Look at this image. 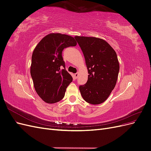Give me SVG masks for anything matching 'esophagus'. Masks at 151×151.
Returning a JSON list of instances; mask_svg holds the SVG:
<instances>
[{
    "instance_id": "obj_1",
    "label": "esophagus",
    "mask_w": 151,
    "mask_h": 151,
    "mask_svg": "<svg viewBox=\"0 0 151 151\" xmlns=\"http://www.w3.org/2000/svg\"><path fill=\"white\" fill-rule=\"evenodd\" d=\"M74 76H75V78H76V79H77V77H78V76H79V73H78V72L76 73V74H74Z\"/></svg>"
}]
</instances>
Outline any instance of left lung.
<instances>
[{
    "mask_svg": "<svg viewBox=\"0 0 151 151\" xmlns=\"http://www.w3.org/2000/svg\"><path fill=\"white\" fill-rule=\"evenodd\" d=\"M83 52L88 79L79 86L83 99L92 104L103 103L115 88L120 70L116 53L106 41L95 37H74Z\"/></svg>",
    "mask_w": 151,
    "mask_h": 151,
    "instance_id": "1",
    "label": "left lung"
}]
</instances>
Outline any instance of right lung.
I'll return each mask as SVG.
<instances>
[{"instance_id": "obj_1", "label": "right lung", "mask_w": 151, "mask_h": 151, "mask_svg": "<svg viewBox=\"0 0 151 151\" xmlns=\"http://www.w3.org/2000/svg\"><path fill=\"white\" fill-rule=\"evenodd\" d=\"M76 45L70 36L50 33L35 47L30 72L36 92L45 102L55 103L64 97L72 77L65 70L62 53L64 48Z\"/></svg>"}]
</instances>
